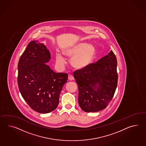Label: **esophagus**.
<instances>
[{"label": "esophagus", "mask_w": 146, "mask_h": 146, "mask_svg": "<svg viewBox=\"0 0 146 146\" xmlns=\"http://www.w3.org/2000/svg\"><path fill=\"white\" fill-rule=\"evenodd\" d=\"M68 78V80H69L70 81H72V80L74 79V78H73V76L72 75H69Z\"/></svg>", "instance_id": "esophagus-1"}]
</instances>
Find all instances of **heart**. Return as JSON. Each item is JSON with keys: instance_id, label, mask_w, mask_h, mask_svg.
Returning a JSON list of instances; mask_svg holds the SVG:
<instances>
[{"instance_id": "1", "label": "heart", "mask_w": 146, "mask_h": 146, "mask_svg": "<svg viewBox=\"0 0 146 146\" xmlns=\"http://www.w3.org/2000/svg\"><path fill=\"white\" fill-rule=\"evenodd\" d=\"M96 50L93 45L86 42L76 44L64 51V55L71 59V65L76 70H83L92 64L96 56ZM56 60L60 66L66 63L63 55L60 53L56 54Z\"/></svg>"}]
</instances>
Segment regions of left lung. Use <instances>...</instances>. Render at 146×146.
<instances>
[{
    "label": "left lung",
    "mask_w": 146,
    "mask_h": 146,
    "mask_svg": "<svg viewBox=\"0 0 146 146\" xmlns=\"http://www.w3.org/2000/svg\"><path fill=\"white\" fill-rule=\"evenodd\" d=\"M117 60L112 50L96 63L74 72L78 86V102L86 112L106 108L117 86Z\"/></svg>",
    "instance_id": "obj_1"
}]
</instances>
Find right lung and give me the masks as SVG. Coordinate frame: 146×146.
Wrapping results in <instances>:
<instances>
[{
  "mask_svg": "<svg viewBox=\"0 0 146 146\" xmlns=\"http://www.w3.org/2000/svg\"><path fill=\"white\" fill-rule=\"evenodd\" d=\"M49 50L43 43H29L18 64V85L21 96L29 106L40 113L54 110L59 103L63 86L67 82V73H56L48 63Z\"/></svg>",
  "mask_w": 146,
  "mask_h": 146,
  "instance_id": "obj_1",
  "label": "right lung"
}]
</instances>
